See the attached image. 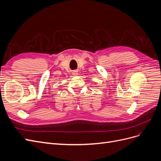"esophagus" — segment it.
Returning a JSON list of instances; mask_svg holds the SVG:
<instances>
[{
	"label": "esophagus",
	"instance_id": "34e87169",
	"mask_svg": "<svg viewBox=\"0 0 161 161\" xmlns=\"http://www.w3.org/2000/svg\"><path fill=\"white\" fill-rule=\"evenodd\" d=\"M75 74H76V72H75Z\"/></svg>",
	"mask_w": 161,
	"mask_h": 161
}]
</instances>
